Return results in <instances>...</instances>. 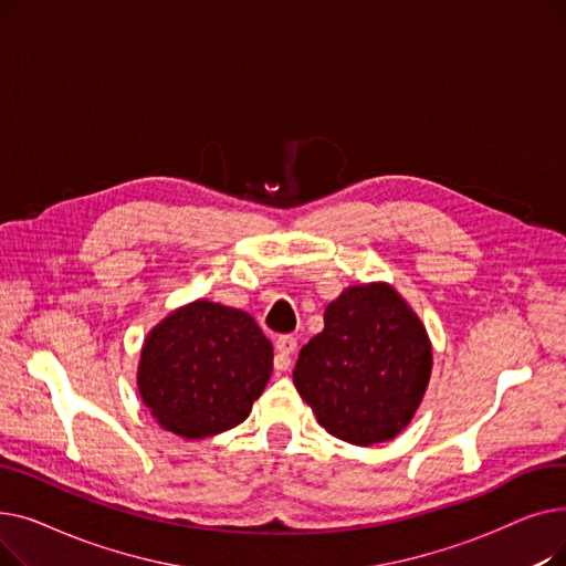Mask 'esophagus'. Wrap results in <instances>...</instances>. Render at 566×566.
<instances>
[{
	"label": "esophagus",
	"instance_id": "1",
	"mask_svg": "<svg viewBox=\"0 0 566 566\" xmlns=\"http://www.w3.org/2000/svg\"><path fill=\"white\" fill-rule=\"evenodd\" d=\"M295 346H298V339H295L293 335H280L275 339V348H277V355H275V367L280 371L289 369L291 365V353L295 350Z\"/></svg>",
	"mask_w": 566,
	"mask_h": 566
}]
</instances>
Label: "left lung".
I'll return each instance as SVG.
<instances>
[{
	"mask_svg": "<svg viewBox=\"0 0 566 566\" xmlns=\"http://www.w3.org/2000/svg\"><path fill=\"white\" fill-rule=\"evenodd\" d=\"M323 323L301 348L295 390L331 436L360 448L392 440L429 388L433 348L424 323L388 282L344 289Z\"/></svg>",
	"mask_w": 566,
	"mask_h": 566,
	"instance_id": "obj_1",
	"label": "left lung"
}]
</instances>
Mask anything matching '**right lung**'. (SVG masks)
I'll list each match as a JSON object with an SVG mask.
<instances>
[{
  "label": "right lung",
  "mask_w": 566,
  "mask_h": 566,
  "mask_svg": "<svg viewBox=\"0 0 566 566\" xmlns=\"http://www.w3.org/2000/svg\"><path fill=\"white\" fill-rule=\"evenodd\" d=\"M273 374V344L235 307L199 298L142 344L137 390L151 418L188 440L241 424Z\"/></svg>",
  "instance_id": "1"
}]
</instances>
